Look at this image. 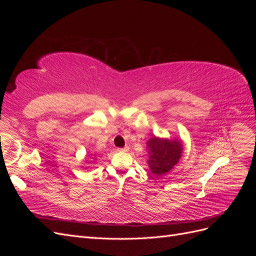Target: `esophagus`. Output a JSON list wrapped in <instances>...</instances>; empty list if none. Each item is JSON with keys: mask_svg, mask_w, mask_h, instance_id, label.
I'll return each mask as SVG.
<instances>
[{"mask_svg": "<svg viewBox=\"0 0 256 256\" xmlns=\"http://www.w3.org/2000/svg\"><path fill=\"white\" fill-rule=\"evenodd\" d=\"M118 152H128V147L126 146V147H124V148H120Z\"/></svg>", "mask_w": 256, "mask_h": 256, "instance_id": "obj_1", "label": "esophagus"}]
</instances>
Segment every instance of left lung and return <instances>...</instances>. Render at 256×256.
<instances>
[{
    "label": "left lung",
    "mask_w": 256,
    "mask_h": 256,
    "mask_svg": "<svg viewBox=\"0 0 256 256\" xmlns=\"http://www.w3.org/2000/svg\"><path fill=\"white\" fill-rule=\"evenodd\" d=\"M148 160L147 164L154 175L161 176L168 173L177 164L182 157V144L177 138L168 140L157 136L147 141Z\"/></svg>",
    "instance_id": "8db88e82"
}]
</instances>
